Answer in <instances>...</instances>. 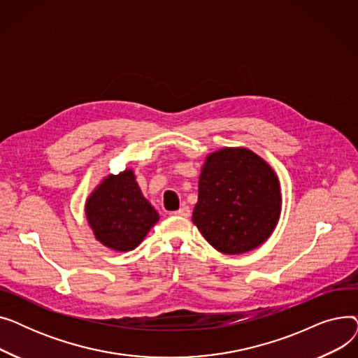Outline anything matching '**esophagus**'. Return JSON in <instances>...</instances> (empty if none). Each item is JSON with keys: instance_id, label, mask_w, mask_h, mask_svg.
<instances>
[{"instance_id": "obj_1", "label": "esophagus", "mask_w": 358, "mask_h": 358, "mask_svg": "<svg viewBox=\"0 0 358 358\" xmlns=\"http://www.w3.org/2000/svg\"><path fill=\"white\" fill-rule=\"evenodd\" d=\"M174 215H177V216H182V217H189V216L192 215V210H190L189 206H182V208H181V209H178Z\"/></svg>"}]
</instances>
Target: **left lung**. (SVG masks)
I'll list each match as a JSON object with an SVG mask.
<instances>
[{"mask_svg": "<svg viewBox=\"0 0 358 358\" xmlns=\"http://www.w3.org/2000/svg\"><path fill=\"white\" fill-rule=\"evenodd\" d=\"M281 213L280 181L271 165L243 146L220 148L204 159L193 223L222 254L262 245Z\"/></svg>", "mask_w": 358, "mask_h": 358, "instance_id": "obj_1", "label": "left lung"}]
</instances>
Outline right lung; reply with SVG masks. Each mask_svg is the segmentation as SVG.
I'll return each mask as SVG.
<instances>
[{"instance_id":"1","label":"right lung","mask_w":358,"mask_h":358,"mask_svg":"<svg viewBox=\"0 0 358 358\" xmlns=\"http://www.w3.org/2000/svg\"><path fill=\"white\" fill-rule=\"evenodd\" d=\"M85 217L94 238L119 252L135 250L159 220L131 168L100 181L85 200Z\"/></svg>"}]
</instances>
